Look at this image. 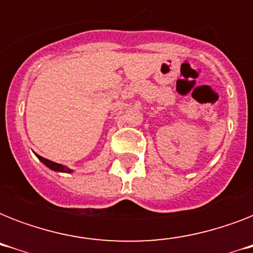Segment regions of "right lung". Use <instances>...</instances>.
I'll list each match as a JSON object with an SVG mask.
<instances>
[{
    "label": "right lung",
    "instance_id": "add662e5",
    "mask_svg": "<svg viewBox=\"0 0 253 253\" xmlns=\"http://www.w3.org/2000/svg\"><path fill=\"white\" fill-rule=\"evenodd\" d=\"M37 156L38 159L44 164V166H47L49 169H52V170H56V172H64V173L72 172V169H69L68 167H64V166H61V164H57V163L51 162V160H47V159L42 158V156H39V155H37Z\"/></svg>",
    "mask_w": 253,
    "mask_h": 253
}]
</instances>
